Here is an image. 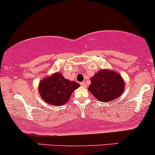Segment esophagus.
<instances>
[{
    "label": "esophagus",
    "mask_w": 155,
    "mask_h": 155,
    "mask_svg": "<svg viewBox=\"0 0 155 155\" xmlns=\"http://www.w3.org/2000/svg\"><path fill=\"white\" fill-rule=\"evenodd\" d=\"M81 85L82 86H83V87H86V83L85 82H82V83H81Z\"/></svg>",
    "instance_id": "obj_1"
}]
</instances>
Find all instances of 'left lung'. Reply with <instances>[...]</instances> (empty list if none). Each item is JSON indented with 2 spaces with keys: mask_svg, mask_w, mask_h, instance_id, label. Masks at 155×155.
I'll return each mask as SVG.
<instances>
[{
  "mask_svg": "<svg viewBox=\"0 0 155 155\" xmlns=\"http://www.w3.org/2000/svg\"><path fill=\"white\" fill-rule=\"evenodd\" d=\"M125 83L119 73L103 69L91 78L89 91L97 100L107 102L118 99L124 92Z\"/></svg>",
  "mask_w": 155,
  "mask_h": 155,
  "instance_id": "1",
  "label": "left lung"
}]
</instances>
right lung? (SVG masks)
<instances>
[{"label": "right lung", "mask_w": 155, "mask_h": 155, "mask_svg": "<svg viewBox=\"0 0 155 155\" xmlns=\"http://www.w3.org/2000/svg\"><path fill=\"white\" fill-rule=\"evenodd\" d=\"M80 85L75 81H71L64 78L60 72H55L43 78L39 82V94L48 104L61 106L67 103L72 94Z\"/></svg>", "instance_id": "1"}]
</instances>
